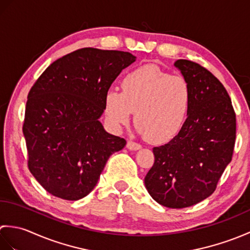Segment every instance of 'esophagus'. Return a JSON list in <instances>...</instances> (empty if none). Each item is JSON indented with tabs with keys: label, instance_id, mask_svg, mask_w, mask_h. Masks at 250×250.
I'll use <instances>...</instances> for the list:
<instances>
[{
	"label": "esophagus",
	"instance_id": "1",
	"mask_svg": "<svg viewBox=\"0 0 250 250\" xmlns=\"http://www.w3.org/2000/svg\"><path fill=\"white\" fill-rule=\"evenodd\" d=\"M142 146L139 144V143H135L133 141H128L126 143V148L130 150H139Z\"/></svg>",
	"mask_w": 250,
	"mask_h": 250
}]
</instances>
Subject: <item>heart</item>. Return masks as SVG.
<instances>
[{"label":"heart","instance_id":"b5f03b06","mask_svg":"<svg viewBox=\"0 0 250 250\" xmlns=\"http://www.w3.org/2000/svg\"><path fill=\"white\" fill-rule=\"evenodd\" d=\"M192 91L180 75H169L156 64L134 68L121 81V92L115 89L105 94V114L118 128L129 124L134 115L136 128L153 145L173 140L187 119Z\"/></svg>","mask_w":250,"mask_h":250}]
</instances>
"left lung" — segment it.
<instances>
[{
  "label": "left lung",
  "mask_w": 250,
  "mask_h": 250,
  "mask_svg": "<svg viewBox=\"0 0 250 250\" xmlns=\"http://www.w3.org/2000/svg\"><path fill=\"white\" fill-rule=\"evenodd\" d=\"M190 83L192 101L179 133L153 147L155 163L145 176L146 189L159 204L184 208L209 196L232 160L236 115L219 79L199 63H174Z\"/></svg>",
  "instance_id": "8db88e82"
}]
</instances>
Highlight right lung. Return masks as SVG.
Listing matches in <instances>:
<instances>
[{
  "label": "right lung",
  "instance_id": "add662e5",
  "mask_svg": "<svg viewBox=\"0 0 250 250\" xmlns=\"http://www.w3.org/2000/svg\"><path fill=\"white\" fill-rule=\"evenodd\" d=\"M134 61L125 51L77 49L52 62L30 89L22 125L28 167L50 194L86 196L110 155L126 144L99 118L111 83Z\"/></svg>",
  "mask_w": 250,
  "mask_h": 250
}]
</instances>
